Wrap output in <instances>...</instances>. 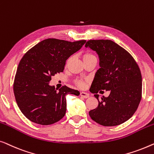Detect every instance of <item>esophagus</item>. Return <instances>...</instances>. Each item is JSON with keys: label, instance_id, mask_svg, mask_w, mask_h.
Listing matches in <instances>:
<instances>
[{"label": "esophagus", "instance_id": "obj_1", "mask_svg": "<svg viewBox=\"0 0 154 154\" xmlns=\"http://www.w3.org/2000/svg\"><path fill=\"white\" fill-rule=\"evenodd\" d=\"M80 96H81V97H82V98H87L89 97V94H87V93H85V92H81L80 93Z\"/></svg>", "mask_w": 154, "mask_h": 154}]
</instances>
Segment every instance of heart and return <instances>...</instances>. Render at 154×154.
Here are the masks:
<instances>
[{
	"label": "heart",
	"instance_id": "obj_1",
	"mask_svg": "<svg viewBox=\"0 0 154 154\" xmlns=\"http://www.w3.org/2000/svg\"><path fill=\"white\" fill-rule=\"evenodd\" d=\"M96 58V56H95L94 54H85L83 56V59L84 60L89 59V58ZM69 60H70V59L67 60L66 64L68 63ZM76 84H77V85L78 86H79L80 88H84V86H85L86 82L83 79H77L76 80Z\"/></svg>",
	"mask_w": 154,
	"mask_h": 154
}]
</instances>
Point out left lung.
<instances>
[{
    "label": "left lung",
    "instance_id": "8db88e82",
    "mask_svg": "<svg viewBox=\"0 0 154 154\" xmlns=\"http://www.w3.org/2000/svg\"><path fill=\"white\" fill-rule=\"evenodd\" d=\"M98 54L100 68L95 75L90 91L95 94L98 106L89 116L104 126H114L132 117L142 98V75L133 56L109 40H91L85 45ZM109 90L108 97L99 100L98 92Z\"/></svg>",
    "mask_w": 154,
    "mask_h": 154
}]
</instances>
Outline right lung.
<instances>
[{
    "mask_svg": "<svg viewBox=\"0 0 154 154\" xmlns=\"http://www.w3.org/2000/svg\"><path fill=\"white\" fill-rule=\"evenodd\" d=\"M86 40L68 42L55 38L41 41L29 49L19 62L14 77L17 105L28 119L38 124L58 122L66 112L67 94L79 92L63 86L49 85L51 77L63 72L66 60L79 51Z\"/></svg>",
    "mask_w": 154,
    "mask_h": 154,
    "instance_id": "add662e5",
    "label": "right lung"
}]
</instances>
